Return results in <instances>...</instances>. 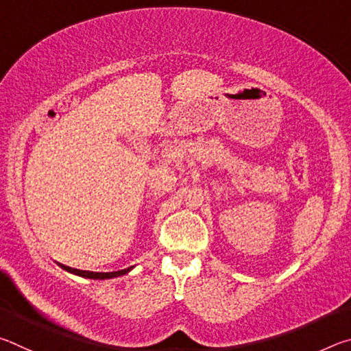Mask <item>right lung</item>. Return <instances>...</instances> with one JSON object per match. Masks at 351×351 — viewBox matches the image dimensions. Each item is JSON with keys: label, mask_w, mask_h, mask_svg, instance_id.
Returning <instances> with one entry per match:
<instances>
[{"label": "right lung", "mask_w": 351, "mask_h": 351, "mask_svg": "<svg viewBox=\"0 0 351 351\" xmlns=\"http://www.w3.org/2000/svg\"><path fill=\"white\" fill-rule=\"evenodd\" d=\"M63 269H66L69 272H73V274H77L80 277H86V278H94V280H97V278H100V280H104V278H112V277H119V276H123L127 274V272L130 269H133V266H130V268L127 269H122V271H112V272H93V271H80V269H74V268H69V266H64V265H60Z\"/></svg>", "instance_id": "obj_1"}]
</instances>
